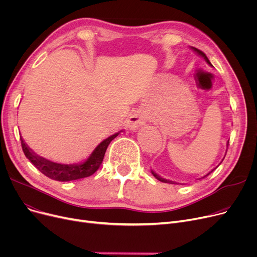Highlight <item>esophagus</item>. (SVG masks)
I'll return each mask as SVG.
<instances>
[{
  "mask_svg": "<svg viewBox=\"0 0 257 257\" xmlns=\"http://www.w3.org/2000/svg\"><path fill=\"white\" fill-rule=\"evenodd\" d=\"M147 121V114L143 110L134 111L127 119V127L131 130H136Z\"/></svg>",
  "mask_w": 257,
  "mask_h": 257,
  "instance_id": "esophagus-1",
  "label": "esophagus"
}]
</instances>
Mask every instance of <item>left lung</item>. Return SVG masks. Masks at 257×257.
Returning a JSON list of instances; mask_svg holds the SVG:
<instances>
[{"mask_svg": "<svg viewBox=\"0 0 257 257\" xmlns=\"http://www.w3.org/2000/svg\"><path fill=\"white\" fill-rule=\"evenodd\" d=\"M191 49H192V50H194V51H195L196 53H198L200 56H202V57H203V58L205 59V61H206V62H207L208 64H210V61L208 60V58L206 57V55H205V54H204L203 52H202V51H200V50H198V49H196V48H194V47H192ZM210 65H211V64H210ZM228 145H229V141L227 142V147H228ZM224 158H225V156H224ZM223 160H224V159H223ZM223 160H222V161H223ZM220 165H221V163H220ZM218 167H219V166H218ZM218 167H217V168H218ZM214 169H215V168H214ZM214 169H213V170H214ZM213 170H212V171H213ZM212 171H210L209 173H207V174L205 175V176H203V177H201V178H204V177L208 176V175H209V174H210V173H211ZM151 173H152V175H153V176H154V177H155V178H156L157 180H159V181H161V182H166V183H172V181H170V180H167V179H165V178H163V177H160V176H158V175H157V174H156V173H155L154 171H152V170H151ZM201 178H200V179H201Z\"/></svg>", "mask_w": 257, "mask_h": 257, "instance_id": "obj_1", "label": "left lung"}]
</instances>
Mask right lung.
<instances>
[{
	"mask_svg": "<svg viewBox=\"0 0 257 257\" xmlns=\"http://www.w3.org/2000/svg\"><path fill=\"white\" fill-rule=\"evenodd\" d=\"M118 134L119 132L112 134L109 138L101 142L91 151V153L75 161H71V163H55V161H51L44 157H40L27 146L22 137L21 144L25 156L31 161L38 171L46 175L47 177L57 181H72L91 176L100 168L108 145Z\"/></svg>",
	"mask_w": 257,
	"mask_h": 257,
	"instance_id": "1",
	"label": "right lung"
}]
</instances>
